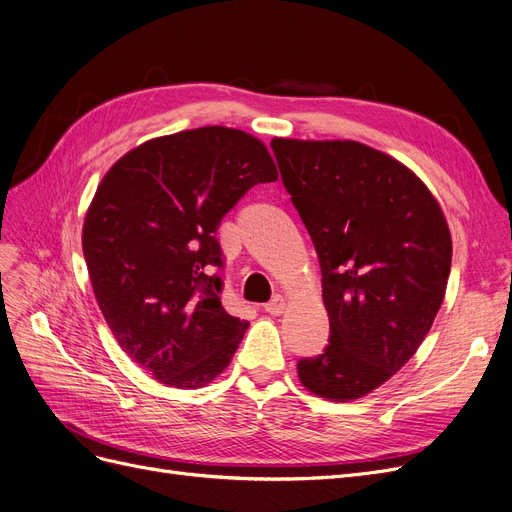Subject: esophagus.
Masks as SVG:
<instances>
[{
	"mask_svg": "<svg viewBox=\"0 0 512 512\" xmlns=\"http://www.w3.org/2000/svg\"><path fill=\"white\" fill-rule=\"evenodd\" d=\"M285 306H288L285 298L283 296H275L267 306H264V309H267V313H271V315H281L285 311Z\"/></svg>",
	"mask_w": 512,
	"mask_h": 512,
	"instance_id": "1",
	"label": "esophagus"
}]
</instances>
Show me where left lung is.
I'll list each match as a JSON object with an SVG mask.
<instances>
[{
  "label": "left lung",
  "instance_id": "1",
  "mask_svg": "<svg viewBox=\"0 0 512 512\" xmlns=\"http://www.w3.org/2000/svg\"><path fill=\"white\" fill-rule=\"evenodd\" d=\"M271 147L315 243L332 332L298 378L321 399H361L416 355L441 309L452 267L445 214L410 168L363 142Z\"/></svg>",
  "mask_w": 512,
  "mask_h": 512
}]
</instances>
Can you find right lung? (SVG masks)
<instances>
[{
	"label": "right lung",
	"mask_w": 512,
	"mask_h": 512,
	"mask_svg": "<svg viewBox=\"0 0 512 512\" xmlns=\"http://www.w3.org/2000/svg\"><path fill=\"white\" fill-rule=\"evenodd\" d=\"M277 176L262 140L224 126L151 138L102 176L81 231L92 290L117 344L161 384L201 388L231 363L250 323L220 302L216 229Z\"/></svg>",
	"instance_id": "1"
}]
</instances>
